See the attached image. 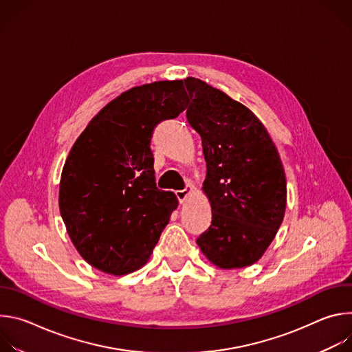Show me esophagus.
Returning <instances> with one entry per match:
<instances>
[{
    "label": "esophagus",
    "mask_w": 352,
    "mask_h": 352,
    "mask_svg": "<svg viewBox=\"0 0 352 352\" xmlns=\"http://www.w3.org/2000/svg\"><path fill=\"white\" fill-rule=\"evenodd\" d=\"M192 190H193V186L190 185V184H188L186 186H185V189H181V190H177L175 192V195H177V199H178V202L179 204H184L185 200L188 199V196L192 193Z\"/></svg>",
    "instance_id": "obj_1"
}]
</instances>
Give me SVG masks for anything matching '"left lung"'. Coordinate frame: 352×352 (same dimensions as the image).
Masks as SVG:
<instances>
[{
    "label": "left lung",
    "instance_id": "left-lung-1",
    "mask_svg": "<svg viewBox=\"0 0 352 352\" xmlns=\"http://www.w3.org/2000/svg\"><path fill=\"white\" fill-rule=\"evenodd\" d=\"M189 125L202 138L204 192L212 224L196 239L221 269L258 262L280 228L287 181L277 148L263 124L243 104L206 82L186 78Z\"/></svg>",
    "mask_w": 352,
    "mask_h": 352
}]
</instances>
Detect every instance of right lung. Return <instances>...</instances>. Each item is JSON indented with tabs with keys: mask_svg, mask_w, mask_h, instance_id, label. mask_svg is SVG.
I'll return each instance as SVG.
<instances>
[{
	"mask_svg": "<svg viewBox=\"0 0 352 352\" xmlns=\"http://www.w3.org/2000/svg\"><path fill=\"white\" fill-rule=\"evenodd\" d=\"M182 80H160L122 93L74 143L60 182V212L80 256L122 276L153 252L178 200L156 186L155 128L186 109Z\"/></svg>",
	"mask_w": 352,
	"mask_h": 352,
	"instance_id": "obj_1",
	"label": "right lung"
}]
</instances>
